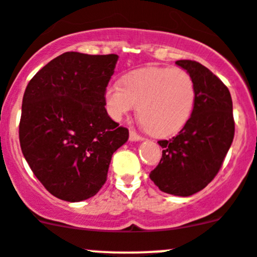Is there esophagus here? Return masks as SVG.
I'll use <instances>...</instances> for the list:
<instances>
[{
	"label": "esophagus",
	"mask_w": 257,
	"mask_h": 257,
	"mask_svg": "<svg viewBox=\"0 0 257 257\" xmlns=\"http://www.w3.org/2000/svg\"><path fill=\"white\" fill-rule=\"evenodd\" d=\"M129 140L134 141V142H136V141H142L143 138H142V136H140V134L136 133L134 131H131V132H129Z\"/></svg>",
	"instance_id": "obj_1"
}]
</instances>
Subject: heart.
Masks as SVG:
<instances>
[{"mask_svg": "<svg viewBox=\"0 0 257 257\" xmlns=\"http://www.w3.org/2000/svg\"><path fill=\"white\" fill-rule=\"evenodd\" d=\"M196 88L191 74L177 67H147L125 76L105 92L107 112L120 119L138 106V116L148 133L169 137L190 119Z\"/></svg>", "mask_w": 257, "mask_h": 257, "instance_id": "b5f03b06", "label": "heart"}]
</instances>
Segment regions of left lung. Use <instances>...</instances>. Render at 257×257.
Listing matches in <instances>:
<instances>
[{
	"mask_svg": "<svg viewBox=\"0 0 257 257\" xmlns=\"http://www.w3.org/2000/svg\"><path fill=\"white\" fill-rule=\"evenodd\" d=\"M195 82L193 114L176 137L158 141L164 148L150 179L164 193L189 196L204 189L222 167L234 137L232 97L207 67L195 61H176Z\"/></svg>",
	"mask_w": 257,
	"mask_h": 257,
	"instance_id": "obj_1",
	"label": "left lung"
}]
</instances>
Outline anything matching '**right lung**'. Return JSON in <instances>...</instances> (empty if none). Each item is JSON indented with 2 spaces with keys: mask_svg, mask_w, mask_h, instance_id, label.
Here are the masks:
<instances>
[{
  "mask_svg": "<svg viewBox=\"0 0 257 257\" xmlns=\"http://www.w3.org/2000/svg\"><path fill=\"white\" fill-rule=\"evenodd\" d=\"M116 54L67 52L26 86L19 138L31 171L52 195L81 201L107 179L111 156L129 132L105 109Z\"/></svg>",
  "mask_w": 257,
  "mask_h": 257,
  "instance_id": "obj_1",
  "label": "right lung"
}]
</instances>
